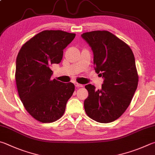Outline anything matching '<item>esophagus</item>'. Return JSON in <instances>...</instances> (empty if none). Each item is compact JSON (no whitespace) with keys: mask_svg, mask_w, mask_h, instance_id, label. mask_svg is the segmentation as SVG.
Returning <instances> with one entry per match:
<instances>
[{"mask_svg":"<svg viewBox=\"0 0 155 155\" xmlns=\"http://www.w3.org/2000/svg\"><path fill=\"white\" fill-rule=\"evenodd\" d=\"M74 85H75V87H83V85H81V84H79L78 83H75Z\"/></svg>","mask_w":155,"mask_h":155,"instance_id":"obj_1","label":"esophagus"}]
</instances>
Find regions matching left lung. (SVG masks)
Listing matches in <instances>:
<instances>
[{"instance_id": "obj_1", "label": "left lung", "mask_w": 155, "mask_h": 155, "mask_svg": "<svg viewBox=\"0 0 155 155\" xmlns=\"http://www.w3.org/2000/svg\"><path fill=\"white\" fill-rule=\"evenodd\" d=\"M94 53V69L104 78L102 89L85 85L89 96L84 102L88 117L107 123L121 116L130 104L138 83L133 52L127 45L106 30L81 35Z\"/></svg>"}]
</instances>
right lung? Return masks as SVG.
I'll return each mask as SVG.
<instances>
[{
  "instance_id": "right-lung-1",
  "label": "right lung",
  "mask_w": 155,
  "mask_h": 155,
  "mask_svg": "<svg viewBox=\"0 0 155 155\" xmlns=\"http://www.w3.org/2000/svg\"><path fill=\"white\" fill-rule=\"evenodd\" d=\"M75 34L45 30L25 43L16 59L15 81L20 100L28 113L38 121L51 123L60 119L74 91L72 83L51 80V66L59 64L63 50Z\"/></svg>"
}]
</instances>
